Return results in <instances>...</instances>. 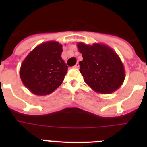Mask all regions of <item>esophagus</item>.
I'll list each match as a JSON object with an SVG mask.
<instances>
[{"instance_id": "34e87169", "label": "esophagus", "mask_w": 147, "mask_h": 147, "mask_svg": "<svg viewBox=\"0 0 147 147\" xmlns=\"http://www.w3.org/2000/svg\"><path fill=\"white\" fill-rule=\"evenodd\" d=\"M74 68H76V69H78L79 68V65H78V63H76V65L74 66Z\"/></svg>"}]
</instances>
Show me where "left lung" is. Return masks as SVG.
<instances>
[{"label":"left lung","instance_id":"8db88e82","mask_svg":"<svg viewBox=\"0 0 147 147\" xmlns=\"http://www.w3.org/2000/svg\"><path fill=\"white\" fill-rule=\"evenodd\" d=\"M83 60L79 62L85 82L95 92L111 94L118 89L125 78V70L114 49L102 43L78 42Z\"/></svg>","mask_w":147,"mask_h":147}]
</instances>
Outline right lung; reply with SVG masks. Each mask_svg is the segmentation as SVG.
Masks as SVG:
<instances>
[{
	"label": "right lung",
	"instance_id": "1",
	"mask_svg": "<svg viewBox=\"0 0 147 147\" xmlns=\"http://www.w3.org/2000/svg\"><path fill=\"white\" fill-rule=\"evenodd\" d=\"M62 45L55 41L42 42L24 59L20 76L25 87L36 95L51 94L64 80L68 66L62 59Z\"/></svg>",
	"mask_w": 147,
	"mask_h": 147
}]
</instances>
